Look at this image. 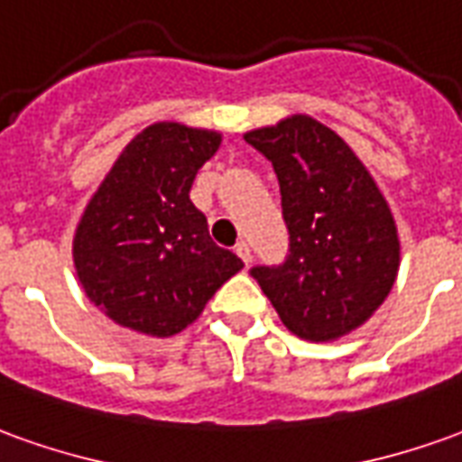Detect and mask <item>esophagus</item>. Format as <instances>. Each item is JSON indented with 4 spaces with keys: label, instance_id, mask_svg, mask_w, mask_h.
I'll use <instances>...</instances> for the list:
<instances>
[{
    "label": "esophagus",
    "instance_id": "34e87169",
    "mask_svg": "<svg viewBox=\"0 0 462 462\" xmlns=\"http://www.w3.org/2000/svg\"><path fill=\"white\" fill-rule=\"evenodd\" d=\"M235 253L240 254L242 263H245V264L253 263V250H250V245H247V242H245V240L237 242V245H235Z\"/></svg>",
    "mask_w": 462,
    "mask_h": 462
}]
</instances>
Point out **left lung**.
<instances>
[{"label": "left lung", "mask_w": 462, "mask_h": 462, "mask_svg": "<svg viewBox=\"0 0 462 462\" xmlns=\"http://www.w3.org/2000/svg\"><path fill=\"white\" fill-rule=\"evenodd\" d=\"M245 142L273 162L290 235L285 263L250 275L287 330L312 343L343 337L383 305L398 275L388 202L343 137L308 115L247 132Z\"/></svg>", "instance_id": "8db88e82"}]
</instances>
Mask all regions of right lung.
<instances>
[{
  "label": "right lung",
  "mask_w": 462,
  "mask_h": 462,
  "mask_svg": "<svg viewBox=\"0 0 462 462\" xmlns=\"http://www.w3.org/2000/svg\"><path fill=\"white\" fill-rule=\"evenodd\" d=\"M220 132L157 122L122 150L89 199L72 245L87 298L107 318L170 337L199 318L242 260L217 247L189 189Z\"/></svg>",
  "instance_id": "right-lung-1"
}]
</instances>
